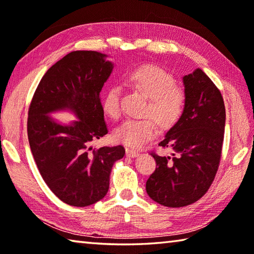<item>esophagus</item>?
<instances>
[{
  "label": "esophagus",
  "instance_id": "obj_1",
  "mask_svg": "<svg viewBox=\"0 0 254 254\" xmlns=\"http://www.w3.org/2000/svg\"><path fill=\"white\" fill-rule=\"evenodd\" d=\"M126 153H127V157H130V158H134V157H137V156H139V152L135 151V150H133V149H128V148H127V150H126Z\"/></svg>",
  "mask_w": 254,
  "mask_h": 254
}]
</instances>
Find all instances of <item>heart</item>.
<instances>
[{
  "instance_id": "b5f03b06",
  "label": "heart",
  "mask_w": 254,
  "mask_h": 254,
  "mask_svg": "<svg viewBox=\"0 0 254 254\" xmlns=\"http://www.w3.org/2000/svg\"><path fill=\"white\" fill-rule=\"evenodd\" d=\"M126 81L132 89L148 97L143 115L149 117L127 120L114 131V139L128 147L137 148L157 136L158 124L162 130H169L179 121L186 106V95L176 85L174 77L156 65L135 68L128 72ZM120 97L121 89L118 86H112L107 89L103 107L112 119H118L121 114Z\"/></svg>"
}]
</instances>
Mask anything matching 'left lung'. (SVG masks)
Masks as SVG:
<instances>
[{
  "label": "left lung",
  "mask_w": 254,
  "mask_h": 254,
  "mask_svg": "<svg viewBox=\"0 0 254 254\" xmlns=\"http://www.w3.org/2000/svg\"><path fill=\"white\" fill-rule=\"evenodd\" d=\"M183 117L159 142L171 156L152 152L157 167L145 184L149 197L167 207L201 198L214 182L222 157L225 106L222 94L201 69L184 76Z\"/></svg>",
  "instance_id": "8db88e82"
}]
</instances>
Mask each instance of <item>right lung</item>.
Returning a JSON list of instances; mask_svg holds the SVG:
<instances>
[{"instance_id":"right-lung-1","label":"right lung","mask_w":254,"mask_h":254,"mask_svg":"<svg viewBox=\"0 0 254 254\" xmlns=\"http://www.w3.org/2000/svg\"><path fill=\"white\" fill-rule=\"evenodd\" d=\"M105 58L91 50L66 55L47 70L29 107L28 139L41 177L60 200L76 207L107 194L112 167L126 154L122 145L93 147L107 134L100 93L113 64ZM66 108L78 122L63 126L48 115Z\"/></svg>"}]
</instances>
